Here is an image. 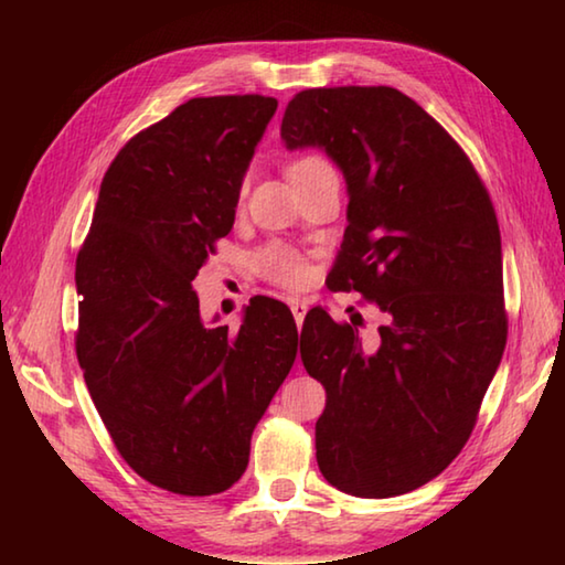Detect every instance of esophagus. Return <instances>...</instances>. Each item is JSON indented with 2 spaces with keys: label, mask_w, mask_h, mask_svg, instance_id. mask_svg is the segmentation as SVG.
Wrapping results in <instances>:
<instances>
[{
  "label": "esophagus",
  "mask_w": 565,
  "mask_h": 565,
  "mask_svg": "<svg viewBox=\"0 0 565 565\" xmlns=\"http://www.w3.org/2000/svg\"><path fill=\"white\" fill-rule=\"evenodd\" d=\"M289 306H291V313H294V319H296V323H303V319H306V311H309V303H306L303 299H289Z\"/></svg>",
  "instance_id": "esophagus-1"
}]
</instances>
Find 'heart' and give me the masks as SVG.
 Returning <instances> with one entry per match:
<instances>
[{"instance_id":"obj_1","label":"heart","mask_w":565,"mask_h":565,"mask_svg":"<svg viewBox=\"0 0 565 565\" xmlns=\"http://www.w3.org/2000/svg\"><path fill=\"white\" fill-rule=\"evenodd\" d=\"M327 167L319 157H301L296 159L289 167V177L296 179L306 174V171ZM256 269H259L264 276H269L271 281L284 284V286H301L306 279H309V266L301 259V254L296 248L274 242L269 246H264L259 254H256Z\"/></svg>"}]
</instances>
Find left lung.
Instances as JSON below:
<instances>
[{
    "instance_id": "8db88e82",
    "label": "left lung",
    "mask_w": 565,
    "mask_h": 565,
    "mask_svg": "<svg viewBox=\"0 0 565 565\" xmlns=\"http://www.w3.org/2000/svg\"><path fill=\"white\" fill-rule=\"evenodd\" d=\"M281 145L339 167L349 226L333 286L384 311L369 341L321 306L306 313L301 361L327 388L319 468L359 499L408 493L461 451L503 359L491 199L441 124L391 87L299 92Z\"/></svg>"
}]
</instances>
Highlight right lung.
Here are the masks:
<instances>
[{
    "mask_svg": "<svg viewBox=\"0 0 565 565\" xmlns=\"http://www.w3.org/2000/svg\"><path fill=\"white\" fill-rule=\"evenodd\" d=\"M279 104L202 97L137 134L104 174L76 256V359L134 471L214 495L248 466L252 434L294 366L289 306L256 296L238 329L204 321L194 276L234 226L238 194Z\"/></svg>",
    "mask_w": 565,
    "mask_h": 565,
    "instance_id": "obj_1",
    "label": "right lung"
}]
</instances>
